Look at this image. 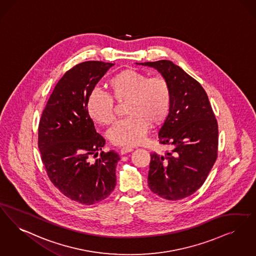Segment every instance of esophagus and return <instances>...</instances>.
I'll return each mask as SVG.
<instances>
[{"label":"esophagus","mask_w":256,"mask_h":256,"mask_svg":"<svg viewBox=\"0 0 256 256\" xmlns=\"http://www.w3.org/2000/svg\"><path fill=\"white\" fill-rule=\"evenodd\" d=\"M132 148H128V146H123V148H122L120 150V154L123 155V154H128V152H132Z\"/></svg>","instance_id":"1"}]
</instances>
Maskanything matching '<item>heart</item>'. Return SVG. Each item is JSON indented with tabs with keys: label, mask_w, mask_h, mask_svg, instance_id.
Instances as JSON below:
<instances>
[{
	"label": "heart",
	"mask_w": 256,
	"mask_h": 256,
	"mask_svg": "<svg viewBox=\"0 0 256 256\" xmlns=\"http://www.w3.org/2000/svg\"><path fill=\"white\" fill-rule=\"evenodd\" d=\"M108 93L93 90L86 102L88 114L95 123L110 124L115 118L114 101L126 102V118L113 124L108 137L115 146H136L143 141L150 124L164 122L172 106L170 84L163 76H152L136 70L116 73L106 82Z\"/></svg>",
	"instance_id": "obj_1"
}]
</instances>
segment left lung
Here are the masks:
<instances>
[{
  "label": "left lung",
  "mask_w": 256,
  "mask_h": 256,
  "mask_svg": "<svg viewBox=\"0 0 256 256\" xmlns=\"http://www.w3.org/2000/svg\"><path fill=\"white\" fill-rule=\"evenodd\" d=\"M138 64L156 68L170 84V110L159 130V143L170 144L164 155L150 154L148 184L155 194L180 200L204 184L217 159L218 124L200 82L172 62Z\"/></svg>",
  "instance_id": "left-lung-1"
}]
</instances>
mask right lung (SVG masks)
<instances>
[{
    "label": "right lung",
    "instance_id": "1",
    "mask_svg": "<svg viewBox=\"0 0 256 256\" xmlns=\"http://www.w3.org/2000/svg\"><path fill=\"white\" fill-rule=\"evenodd\" d=\"M113 64L82 62L66 72L39 123L38 146L50 180L62 194L80 204L102 201L116 184L120 156L114 150L102 152L106 141L96 132L86 108L88 94Z\"/></svg>",
    "mask_w": 256,
    "mask_h": 256
}]
</instances>
